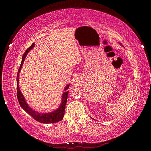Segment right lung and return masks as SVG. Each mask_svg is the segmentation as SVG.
<instances>
[{"mask_svg":"<svg viewBox=\"0 0 151 151\" xmlns=\"http://www.w3.org/2000/svg\"><path fill=\"white\" fill-rule=\"evenodd\" d=\"M35 47V43H32V45L30 46L25 51L23 56H22V62L20 64V66L19 68V70H18L17 73V98L18 101H19V103L20 104V106L25 111H26L28 114H30L33 119L36 121L41 122V123H55V122H57L58 121H60L61 120L63 119L64 114H65V105L66 104V101H67V98H68V91L66 90L69 87V85H67L66 86L65 90V92H64L63 94V101L61 102V104L57 110H56L55 111L52 112H50V113H39L37 111H35L34 110L30 108V106H28L27 103L25 101V99L24 98L23 95H22L21 92L20 91V88L19 87V73L20 70H21L22 66L23 65V62L25 59V57H26L27 55L28 52L32 49V48Z\"/></svg>","mask_w":151,"mask_h":151,"instance_id":"1","label":"right lung"}]
</instances>
